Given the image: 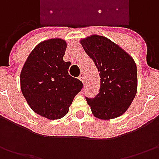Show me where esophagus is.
<instances>
[{"label": "esophagus", "instance_id": "obj_1", "mask_svg": "<svg viewBox=\"0 0 159 159\" xmlns=\"http://www.w3.org/2000/svg\"><path fill=\"white\" fill-rule=\"evenodd\" d=\"M79 79H80V80H81L83 83L85 82V76H84V74H83V73H81V74L80 75Z\"/></svg>", "mask_w": 159, "mask_h": 159}]
</instances>
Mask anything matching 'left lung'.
I'll list each match as a JSON object with an SVG mask.
<instances>
[{"label":"left lung","instance_id":"left-lung-1","mask_svg":"<svg viewBox=\"0 0 159 159\" xmlns=\"http://www.w3.org/2000/svg\"><path fill=\"white\" fill-rule=\"evenodd\" d=\"M80 43L101 78L99 93L95 97H86L91 111L98 119L118 118L136 95V64L127 53L105 37L92 35Z\"/></svg>","mask_w":159,"mask_h":159}]
</instances>
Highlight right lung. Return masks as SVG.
<instances>
[{
	"label": "right lung",
	"instance_id": "obj_1",
	"mask_svg": "<svg viewBox=\"0 0 159 159\" xmlns=\"http://www.w3.org/2000/svg\"><path fill=\"white\" fill-rule=\"evenodd\" d=\"M66 42L51 39L34 48L23 66L20 83L23 95L34 112L48 119L65 116L83 83L68 73L64 62Z\"/></svg>",
	"mask_w": 159,
	"mask_h": 159
}]
</instances>
